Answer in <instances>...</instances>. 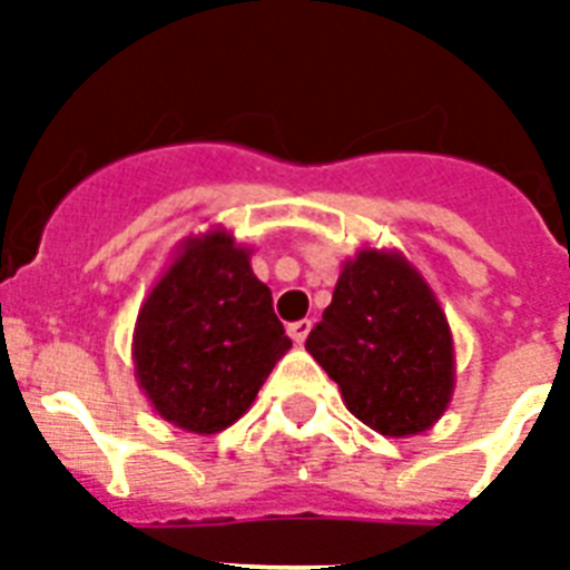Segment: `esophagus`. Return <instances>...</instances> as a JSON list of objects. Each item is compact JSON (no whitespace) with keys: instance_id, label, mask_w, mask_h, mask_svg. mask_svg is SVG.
I'll use <instances>...</instances> for the list:
<instances>
[{"instance_id":"1","label":"esophagus","mask_w":570,"mask_h":570,"mask_svg":"<svg viewBox=\"0 0 570 570\" xmlns=\"http://www.w3.org/2000/svg\"><path fill=\"white\" fill-rule=\"evenodd\" d=\"M289 337L295 340V343H298V346H302L304 340H307V334H311V322L307 320H298V322H289Z\"/></svg>"}]
</instances>
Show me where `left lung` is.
I'll list each match as a JSON object with an SVG mask.
<instances>
[{"mask_svg": "<svg viewBox=\"0 0 570 570\" xmlns=\"http://www.w3.org/2000/svg\"><path fill=\"white\" fill-rule=\"evenodd\" d=\"M307 352L340 384L352 414L387 438L432 429L455 387L450 322L432 286L399 250L343 263Z\"/></svg>", "mask_w": 570, "mask_h": 570, "instance_id": "1", "label": "left lung"}]
</instances>
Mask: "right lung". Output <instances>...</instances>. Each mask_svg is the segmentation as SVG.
Wrapping results in <instances>:
<instances>
[{"instance_id": "obj_1", "label": "right lung", "mask_w": 570, "mask_h": 570, "mask_svg": "<svg viewBox=\"0 0 570 570\" xmlns=\"http://www.w3.org/2000/svg\"><path fill=\"white\" fill-rule=\"evenodd\" d=\"M250 248L224 227L189 236L141 304L132 334L138 387L186 432L236 423L289 352Z\"/></svg>"}]
</instances>
